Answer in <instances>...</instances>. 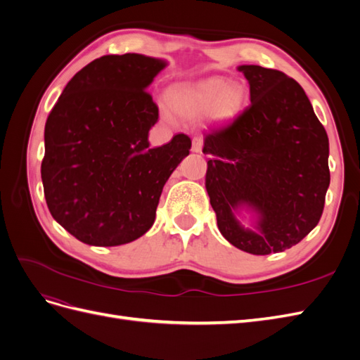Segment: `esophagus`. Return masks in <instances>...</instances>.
<instances>
[{
	"instance_id": "esophagus-1",
	"label": "esophagus",
	"mask_w": 360,
	"mask_h": 360,
	"mask_svg": "<svg viewBox=\"0 0 360 360\" xmlns=\"http://www.w3.org/2000/svg\"><path fill=\"white\" fill-rule=\"evenodd\" d=\"M201 150H202V138L195 136L192 139V151H193V153H200Z\"/></svg>"
}]
</instances>
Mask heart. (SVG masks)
<instances>
[{
    "label": "heart",
    "instance_id": "1",
    "mask_svg": "<svg viewBox=\"0 0 360 360\" xmlns=\"http://www.w3.org/2000/svg\"><path fill=\"white\" fill-rule=\"evenodd\" d=\"M171 110L179 117L197 120L209 115L214 122H231L243 111L246 93L237 81L213 76L197 84L176 85L167 94Z\"/></svg>",
    "mask_w": 360,
    "mask_h": 360
}]
</instances>
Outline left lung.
Instances as JSON below:
<instances>
[{
	"instance_id": "obj_1",
	"label": "left lung",
	"mask_w": 360,
	"mask_h": 360,
	"mask_svg": "<svg viewBox=\"0 0 360 360\" xmlns=\"http://www.w3.org/2000/svg\"><path fill=\"white\" fill-rule=\"evenodd\" d=\"M238 70L250 105L205 135V189L226 240L269 255L297 245L319 224L330 183L329 138L299 82L254 64ZM240 206L259 214L257 232L235 219Z\"/></svg>"
}]
</instances>
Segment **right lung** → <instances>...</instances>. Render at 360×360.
Masks as SVG:
<instances>
[{
  "instance_id": "right-lung-1",
  "label": "right lung",
  "mask_w": 360,
  "mask_h": 360,
  "mask_svg": "<svg viewBox=\"0 0 360 360\" xmlns=\"http://www.w3.org/2000/svg\"><path fill=\"white\" fill-rule=\"evenodd\" d=\"M165 66L139 53L103 56L73 76L48 115L46 204L82 243L118 246L146 234L163 186L189 155L184 134L148 147L159 108L146 90Z\"/></svg>"
}]
</instances>
